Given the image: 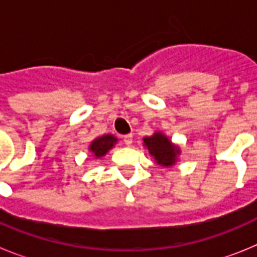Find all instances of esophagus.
<instances>
[{
    "label": "esophagus",
    "instance_id": "esophagus-1",
    "mask_svg": "<svg viewBox=\"0 0 257 257\" xmlns=\"http://www.w3.org/2000/svg\"><path fill=\"white\" fill-rule=\"evenodd\" d=\"M123 143L126 145L133 144V134H127V135L123 136Z\"/></svg>",
    "mask_w": 257,
    "mask_h": 257
}]
</instances>
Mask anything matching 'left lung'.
<instances>
[{
  "label": "left lung",
  "mask_w": 257,
  "mask_h": 257,
  "mask_svg": "<svg viewBox=\"0 0 257 257\" xmlns=\"http://www.w3.org/2000/svg\"><path fill=\"white\" fill-rule=\"evenodd\" d=\"M143 145L148 149L149 154L161 167H172L179 161L181 149L178 144H174L162 131H154L153 135L145 136Z\"/></svg>",
  "instance_id": "obj_1"
}]
</instances>
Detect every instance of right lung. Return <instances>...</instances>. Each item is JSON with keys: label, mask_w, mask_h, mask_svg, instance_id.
Returning a JSON list of instances; mask_svg holds the SVG:
<instances>
[{"label": "right lung", "mask_w": 257, "mask_h": 257, "mask_svg": "<svg viewBox=\"0 0 257 257\" xmlns=\"http://www.w3.org/2000/svg\"><path fill=\"white\" fill-rule=\"evenodd\" d=\"M118 139L112 134H105V135H101L96 139H94L91 142V144L88 145V152L94 156V158L99 160L101 157L105 156L110 149L117 144Z\"/></svg>", "instance_id": "1"}]
</instances>
